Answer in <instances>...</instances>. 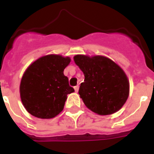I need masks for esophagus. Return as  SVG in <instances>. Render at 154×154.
<instances>
[{
  "instance_id": "esophagus-1",
  "label": "esophagus",
  "mask_w": 154,
  "mask_h": 154,
  "mask_svg": "<svg viewBox=\"0 0 154 154\" xmlns=\"http://www.w3.org/2000/svg\"><path fill=\"white\" fill-rule=\"evenodd\" d=\"M74 89H75V91L77 92L79 91V85H76V86L74 87Z\"/></svg>"
}]
</instances>
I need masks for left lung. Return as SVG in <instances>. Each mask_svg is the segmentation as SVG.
<instances>
[{
	"mask_svg": "<svg viewBox=\"0 0 154 154\" xmlns=\"http://www.w3.org/2000/svg\"><path fill=\"white\" fill-rule=\"evenodd\" d=\"M74 61L84 73L79 90L80 97L92 112L110 115L122 108L129 96L130 83L123 69L104 56L77 55Z\"/></svg>",
	"mask_w": 154,
	"mask_h": 154,
	"instance_id": "8db88e82",
	"label": "left lung"
}]
</instances>
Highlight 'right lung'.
I'll use <instances>...</instances> for the list:
<instances>
[{
    "instance_id": "right-lung-1",
    "label": "right lung",
    "mask_w": 154,
    "mask_h": 154,
    "mask_svg": "<svg viewBox=\"0 0 154 154\" xmlns=\"http://www.w3.org/2000/svg\"><path fill=\"white\" fill-rule=\"evenodd\" d=\"M70 61L68 57L49 55L38 58L27 69L21 79L20 94L30 114L51 119L63 110L67 95L75 92L63 73Z\"/></svg>"
}]
</instances>
